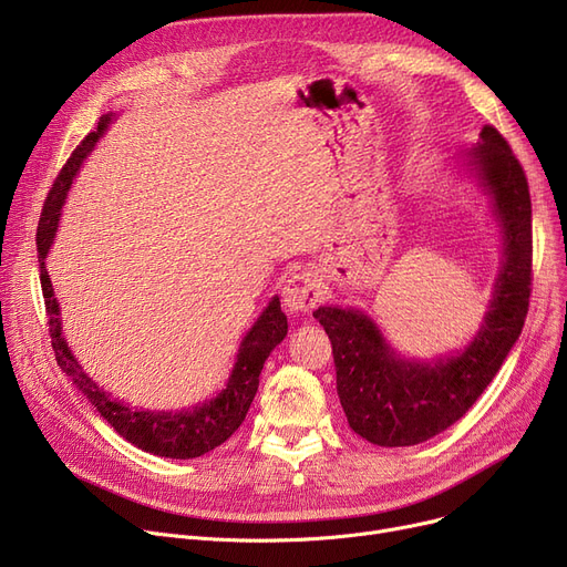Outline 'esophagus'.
<instances>
[{"mask_svg":"<svg viewBox=\"0 0 567 567\" xmlns=\"http://www.w3.org/2000/svg\"><path fill=\"white\" fill-rule=\"evenodd\" d=\"M321 296H323V289H321V282L312 276V274H293L287 282H285V289H282V301H285V308L289 312H308L310 308H315L317 303H321Z\"/></svg>","mask_w":567,"mask_h":567,"instance_id":"34e87169","label":"esophagus"}]
</instances>
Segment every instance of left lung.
I'll return each instance as SVG.
<instances>
[{
  "label": "left lung",
  "mask_w": 567,
  "mask_h": 567,
  "mask_svg": "<svg viewBox=\"0 0 567 567\" xmlns=\"http://www.w3.org/2000/svg\"><path fill=\"white\" fill-rule=\"evenodd\" d=\"M468 158L501 223L503 264L481 331L462 353L432 363L404 361L368 315L333 306L312 312L333 344L338 395L349 427L383 449L423 443L457 423L524 329L533 280L526 174L494 126L483 128Z\"/></svg>",
  "instance_id": "left-lung-1"
}]
</instances>
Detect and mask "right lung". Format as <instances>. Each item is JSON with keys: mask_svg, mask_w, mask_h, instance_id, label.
<instances>
[{"mask_svg": "<svg viewBox=\"0 0 567 567\" xmlns=\"http://www.w3.org/2000/svg\"><path fill=\"white\" fill-rule=\"evenodd\" d=\"M110 118L112 114H103L99 128L94 133H89L78 144V148L66 161L62 172L56 174L39 218V229H37L39 271H41V289L45 299L54 359H56V365L66 372V377L73 379L75 389L86 395V400L92 402V406H96V411L103 415V419L126 441L137 445L140 451L154 453L161 457H172V460H193L218 449V445L225 443L238 430V425L244 423L257 393L264 361L287 336V317L280 310V299L274 296L271 303H268V308L259 315V319L244 338L241 349H238V355H236L231 377L227 381V389H223V393H218V398H214L212 402L197 404L188 411L165 413V411L133 409L124 402L112 400L110 393L99 389V385L82 372V368L73 359V353L62 336V319H59V303L54 299V289L48 276L45 257L54 241L59 216H62V206L73 184V176L78 174L89 152L94 148L96 140L105 133Z\"/></svg>", "mask_w": 567, "mask_h": 567, "instance_id": "obj_1", "label": "right lung"}]
</instances>
